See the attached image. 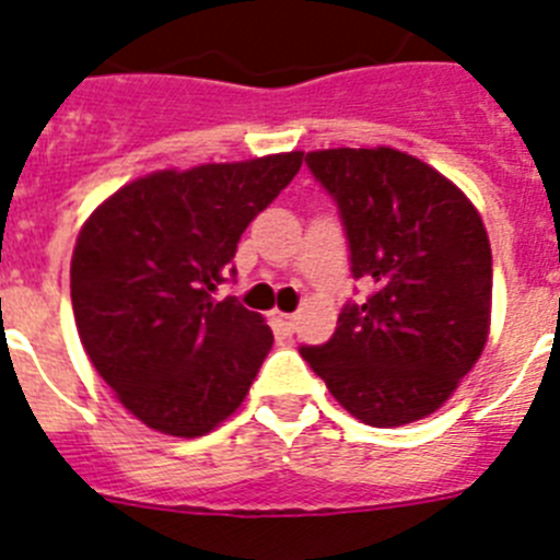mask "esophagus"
Returning <instances> with one entry per match:
<instances>
[{"label":"esophagus","mask_w":560,"mask_h":560,"mask_svg":"<svg viewBox=\"0 0 560 560\" xmlns=\"http://www.w3.org/2000/svg\"><path fill=\"white\" fill-rule=\"evenodd\" d=\"M271 328H275L280 336H291L296 330V316L275 311V314H271Z\"/></svg>","instance_id":"obj_1"}]
</instances>
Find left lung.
<instances>
[{"instance_id":"obj_1","label":"left lung","mask_w":560,"mask_h":560,"mask_svg":"<svg viewBox=\"0 0 560 560\" xmlns=\"http://www.w3.org/2000/svg\"><path fill=\"white\" fill-rule=\"evenodd\" d=\"M305 165L339 210L350 271L370 283L325 345L300 355L353 418H427L477 364L491 323V244L452 182L393 148H330Z\"/></svg>"}]
</instances>
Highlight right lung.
Listing matches in <instances>:
<instances>
[{"label":"right lung","instance_id":"right-lung-1","mask_svg":"<svg viewBox=\"0 0 560 560\" xmlns=\"http://www.w3.org/2000/svg\"><path fill=\"white\" fill-rule=\"evenodd\" d=\"M303 151L160 171L120 187L78 235L69 289L83 350L122 407L173 438L230 418L271 350L269 325L215 291L237 241Z\"/></svg>","mask_w":560,"mask_h":560}]
</instances>
